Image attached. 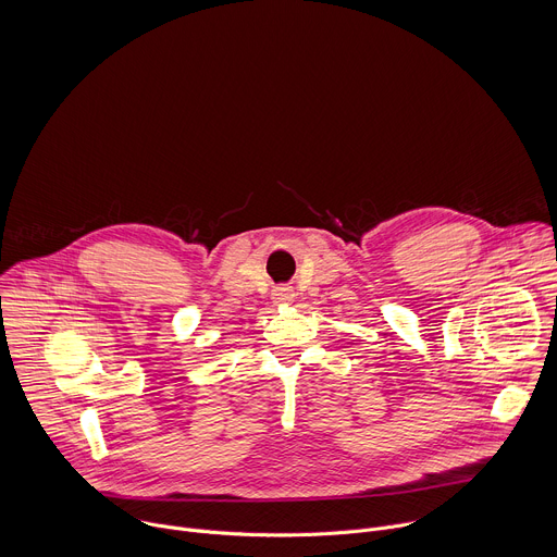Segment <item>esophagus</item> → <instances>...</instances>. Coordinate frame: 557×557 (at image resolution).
<instances>
[{"instance_id": "obj_1", "label": "esophagus", "mask_w": 557, "mask_h": 557, "mask_svg": "<svg viewBox=\"0 0 557 557\" xmlns=\"http://www.w3.org/2000/svg\"><path fill=\"white\" fill-rule=\"evenodd\" d=\"M271 295H273L275 304H284V301H290L295 293H293V288L288 284H282V286H275Z\"/></svg>"}]
</instances>
